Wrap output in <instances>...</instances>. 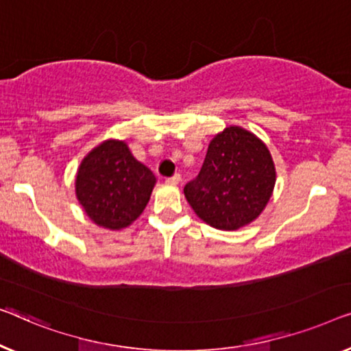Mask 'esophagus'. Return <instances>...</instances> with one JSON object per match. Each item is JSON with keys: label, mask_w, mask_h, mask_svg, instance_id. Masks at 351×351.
Listing matches in <instances>:
<instances>
[{"label": "esophagus", "mask_w": 351, "mask_h": 351, "mask_svg": "<svg viewBox=\"0 0 351 351\" xmlns=\"http://www.w3.org/2000/svg\"><path fill=\"white\" fill-rule=\"evenodd\" d=\"M180 181H181V175L180 173H176V175H173L171 178H167V182H169V184H180Z\"/></svg>", "instance_id": "esophagus-1"}]
</instances>
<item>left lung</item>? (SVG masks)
I'll list each match as a JSON object with an SVG mask.
<instances>
[{"label": "left lung", "instance_id": "obj_1", "mask_svg": "<svg viewBox=\"0 0 351 351\" xmlns=\"http://www.w3.org/2000/svg\"><path fill=\"white\" fill-rule=\"evenodd\" d=\"M276 181L265 143L243 127L230 125L210 141L199 176L184 197L199 218L219 230H237L259 218Z\"/></svg>", "mask_w": 351, "mask_h": 351}]
</instances>
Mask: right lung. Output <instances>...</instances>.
I'll use <instances>...</instances> for the list:
<instances>
[{
	"label": "right lung",
	"instance_id": "obj_1",
	"mask_svg": "<svg viewBox=\"0 0 351 351\" xmlns=\"http://www.w3.org/2000/svg\"><path fill=\"white\" fill-rule=\"evenodd\" d=\"M156 176L124 140H105L81 160L75 180L79 205L98 227L121 230L145 211Z\"/></svg>",
	"mask_w": 351,
	"mask_h": 351
}]
</instances>
